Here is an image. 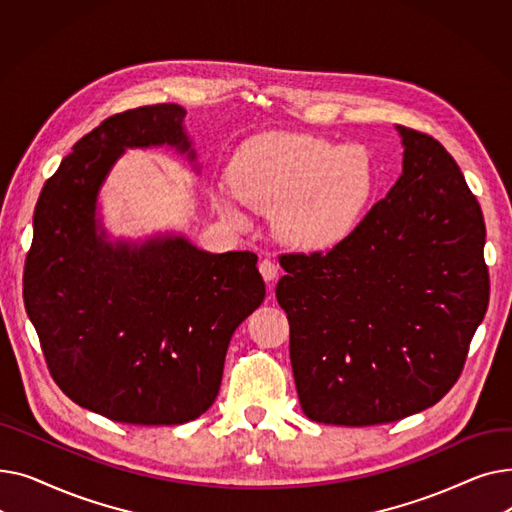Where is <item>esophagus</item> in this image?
I'll return each mask as SVG.
<instances>
[{"mask_svg": "<svg viewBox=\"0 0 512 512\" xmlns=\"http://www.w3.org/2000/svg\"><path fill=\"white\" fill-rule=\"evenodd\" d=\"M259 272H261V276L267 282H272L276 278V274H278V267H276V263L272 259H261L259 261Z\"/></svg>", "mask_w": 512, "mask_h": 512, "instance_id": "1", "label": "esophagus"}]
</instances>
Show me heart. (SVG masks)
I'll return each mask as SVG.
<instances>
[{"mask_svg": "<svg viewBox=\"0 0 512 512\" xmlns=\"http://www.w3.org/2000/svg\"><path fill=\"white\" fill-rule=\"evenodd\" d=\"M375 161L363 145L299 132H270L249 141L232 164V191L218 207L240 218V203L274 213L288 245L317 251L351 234L371 201Z\"/></svg>", "mask_w": 512, "mask_h": 512, "instance_id": "1", "label": "heart"}]
</instances>
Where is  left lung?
<instances>
[{
	"mask_svg": "<svg viewBox=\"0 0 512 512\" xmlns=\"http://www.w3.org/2000/svg\"><path fill=\"white\" fill-rule=\"evenodd\" d=\"M398 132L405 161L386 199L330 251L280 255L294 384L319 423L378 425L436 405L488 311L475 195L434 137Z\"/></svg>",
	"mask_w": 512,
	"mask_h": 512,
	"instance_id": "1",
	"label": "left lung"
}]
</instances>
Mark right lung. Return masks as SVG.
Returning a JSON list of instances; mask_svg holds the SVG:
<instances>
[{"mask_svg": "<svg viewBox=\"0 0 512 512\" xmlns=\"http://www.w3.org/2000/svg\"><path fill=\"white\" fill-rule=\"evenodd\" d=\"M184 116L176 103H155L105 118L47 178L35 207L22 294L47 369L76 405L120 423L203 415L234 330L265 297L251 251L211 255L184 238L112 249L95 234L97 191L124 147L188 151Z\"/></svg>", "mask_w": 512, "mask_h": 512, "instance_id": "add662e5", "label": "right lung"}]
</instances>
